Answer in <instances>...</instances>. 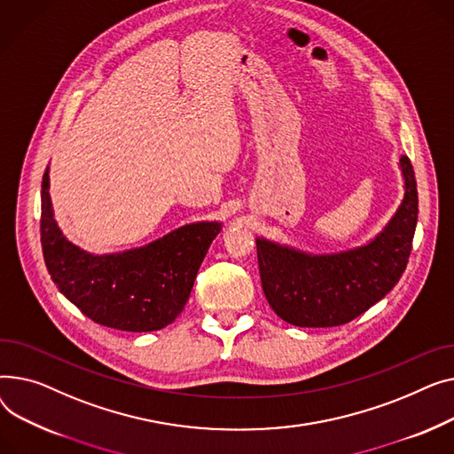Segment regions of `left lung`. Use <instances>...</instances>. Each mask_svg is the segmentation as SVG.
Here are the masks:
<instances>
[{
  "label": "left lung",
  "mask_w": 454,
  "mask_h": 454,
  "mask_svg": "<svg viewBox=\"0 0 454 454\" xmlns=\"http://www.w3.org/2000/svg\"><path fill=\"white\" fill-rule=\"evenodd\" d=\"M405 196L370 244L337 254H308L256 239L263 295L282 321L301 328H330L354 321L380 302L402 278L418 222L416 177L399 157Z\"/></svg>",
  "instance_id": "8db88e82"
}]
</instances>
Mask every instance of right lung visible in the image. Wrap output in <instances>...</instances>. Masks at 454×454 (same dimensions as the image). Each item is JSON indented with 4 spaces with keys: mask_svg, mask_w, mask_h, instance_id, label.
Here are the masks:
<instances>
[{
    "mask_svg": "<svg viewBox=\"0 0 454 454\" xmlns=\"http://www.w3.org/2000/svg\"><path fill=\"white\" fill-rule=\"evenodd\" d=\"M220 231L218 222H198L139 249L91 254L59 229L49 198V168L42 179L40 234L47 271L66 299L102 326L155 332L174 323Z\"/></svg>",
    "mask_w": 454,
    "mask_h": 454,
    "instance_id": "1",
    "label": "right lung"
}]
</instances>
